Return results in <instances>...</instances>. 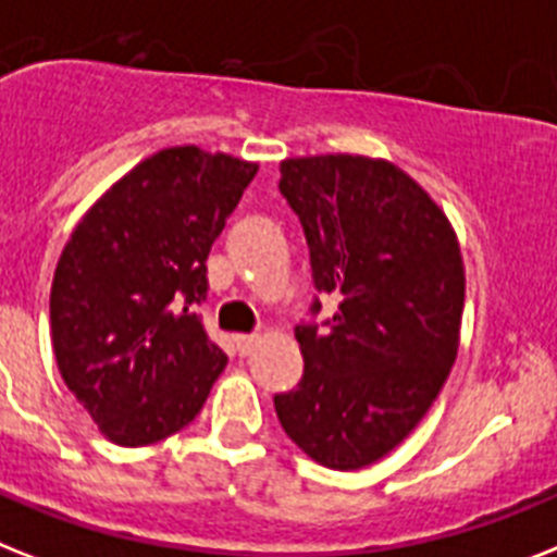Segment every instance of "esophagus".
Listing matches in <instances>:
<instances>
[{
  "label": "esophagus",
  "mask_w": 557,
  "mask_h": 557,
  "mask_svg": "<svg viewBox=\"0 0 557 557\" xmlns=\"http://www.w3.org/2000/svg\"><path fill=\"white\" fill-rule=\"evenodd\" d=\"M257 341H260L257 334H237V337H234L239 355H251V351H255V346H257Z\"/></svg>",
  "instance_id": "34e87169"
}]
</instances>
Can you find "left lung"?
I'll return each instance as SVG.
<instances>
[{
  "mask_svg": "<svg viewBox=\"0 0 557 557\" xmlns=\"http://www.w3.org/2000/svg\"><path fill=\"white\" fill-rule=\"evenodd\" d=\"M280 194L300 216L314 288L341 306L325 332L294 329L306 369L274 409L311 460L363 469L418 426L458 357V237L404 169L360 153L283 160Z\"/></svg>",
  "mask_w": 557,
  "mask_h": 557,
  "instance_id": "obj_1",
  "label": "left lung"
}]
</instances>
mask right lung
Segmentation results:
<instances>
[{
	"mask_svg": "<svg viewBox=\"0 0 557 557\" xmlns=\"http://www.w3.org/2000/svg\"><path fill=\"white\" fill-rule=\"evenodd\" d=\"M257 162L197 146L157 151L114 183L62 248L51 286L59 374L108 441L185 429L228 363L197 306L206 260Z\"/></svg>",
	"mask_w": 557,
	"mask_h": 557,
	"instance_id": "add662e5",
	"label": "right lung"
}]
</instances>
